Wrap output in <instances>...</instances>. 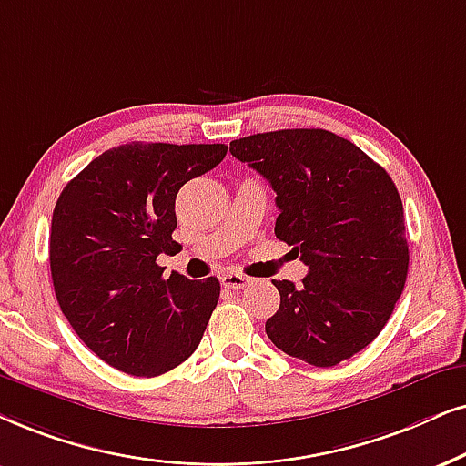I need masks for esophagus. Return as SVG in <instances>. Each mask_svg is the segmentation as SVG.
Listing matches in <instances>:
<instances>
[{
	"label": "esophagus",
	"mask_w": 466,
	"mask_h": 466,
	"mask_svg": "<svg viewBox=\"0 0 466 466\" xmlns=\"http://www.w3.org/2000/svg\"><path fill=\"white\" fill-rule=\"evenodd\" d=\"M221 284L223 288H228V290H243L251 284V277H245L240 273H226L221 275Z\"/></svg>",
	"instance_id": "esophagus-1"
}]
</instances>
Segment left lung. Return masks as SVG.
Returning <instances> with one entry per match:
<instances>
[{"label":"left lung","mask_w":466,"mask_h":466,"mask_svg":"<svg viewBox=\"0 0 466 466\" xmlns=\"http://www.w3.org/2000/svg\"><path fill=\"white\" fill-rule=\"evenodd\" d=\"M229 152L268 180L277 238L301 253V286L273 281L279 309L267 335L286 355L331 368L372 344L409 273L404 208L391 176L325 128L234 139Z\"/></svg>","instance_id":"left-lung-1"}]
</instances>
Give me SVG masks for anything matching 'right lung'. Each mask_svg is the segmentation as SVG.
Wrapping results in <instances>:
<instances>
[{"instance_id": "right-lung-1", "label": "right lung", "mask_w": 466, "mask_h": 466, "mask_svg": "<svg viewBox=\"0 0 466 466\" xmlns=\"http://www.w3.org/2000/svg\"><path fill=\"white\" fill-rule=\"evenodd\" d=\"M223 144H131L103 152L64 187L51 219L57 303L94 355L131 376H158L198 349L219 279H165L157 256L178 245L180 187L219 165Z\"/></svg>"}]
</instances>
